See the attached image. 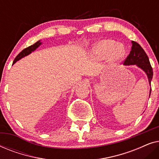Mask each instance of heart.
Wrapping results in <instances>:
<instances>
[{
    "mask_svg": "<svg viewBox=\"0 0 159 159\" xmlns=\"http://www.w3.org/2000/svg\"><path fill=\"white\" fill-rule=\"evenodd\" d=\"M93 54L98 59L108 58L111 64H116L124 58L125 49L121 45L111 40H104L95 45Z\"/></svg>",
    "mask_w": 159,
    "mask_h": 159,
    "instance_id": "heart-1",
    "label": "heart"
}]
</instances>
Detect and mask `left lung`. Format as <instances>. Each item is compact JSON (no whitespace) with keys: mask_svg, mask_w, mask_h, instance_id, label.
Here are the masks:
<instances>
[{"mask_svg":"<svg viewBox=\"0 0 159 159\" xmlns=\"http://www.w3.org/2000/svg\"><path fill=\"white\" fill-rule=\"evenodd\" d=\"M132 50L127 58H125L124 64L125 65H133L136 64L138 67H140L145 71L148 78L149 83L151 84L152 78H153V69L149 61V58L148 57L147 54L145 53L143 48L138 44V43L132 41ZM151 90L150 91V95H151Z\"/></svg>","mask_w":159,"mask_h":159,"instance_id":"obj_1","label":"left lung"}]
</instances>
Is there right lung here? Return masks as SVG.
I'll use <instances>...</instances> for the list:
<instances>
[{
	"mask_svg": "<svg viewBox=\"0 0 159 159\" xmlns=\"http://www.w3.org/2000/svg\"><path fill=\"white\" fill-rule=\"evenodd\" d=\"M40 44H41V43L40 42V41H38V42L34 43V45H30V46L24 49L23 51L20 52V53H19L18 55H17L16 57L15 58V59L14 60V62H13V64H15V63H16L18 60L21 59V58L25 57V56L29 55L30 53H31L32 51H34V50L37 48H38L39 45H40Z\"/></svg>",
	"mask_w": 159,
	"mask_h": 159,
	"instance_id": "obj_1",
	"label": "right lung"
}]
</instances>
